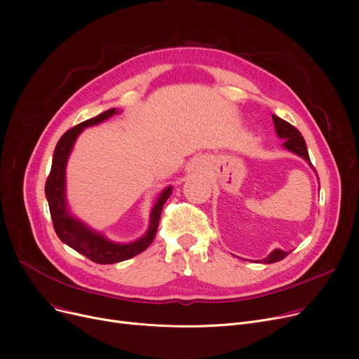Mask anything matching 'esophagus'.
Here are the masks:
<instances>
[{
    "mask_svg": "<svg viewBox=\"0 0 359 359\" xmlns=\"http://www.w3.org/2000/svg\"><path fill=\"white\" fill-rule=\"evenodd\" d=\"M199 168H202V160L196 158L189 164V172H198Z\"/></svg>",
    "mask_w": 359,
    "mask_h": 359,
    "instance_id": "1",
    "label": "esophagus"
}]
</instances>
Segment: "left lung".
I'll use <instances>...</instances> for the list:
<instances>
[{
	"label": "left lung",
	"mask_w": 359,
	"mask_h": 359,
	"mask_svg": "<svg viewBox=\"0 0 359 359\" xmlns=\"http://www.w3.org/2000/svg\"><path fill=\"white\" fill-rule=\"evenodd\" d=\"M272 119H273V123H275V130L279 138L285 140L284 141V147L291 151V153L303 157L311 167V161H310V157H309V151H307V145H306V141L303 138V135H301V132L292 126L291 123H288L287 121L280 119L275 115H272ZM291 252H284L280 249H275L268 257H265L263 260H257V262H265V263H275V262H279L284 257H287Z\"/></svg>",
	"instance_id": "1"
}]
</instances>
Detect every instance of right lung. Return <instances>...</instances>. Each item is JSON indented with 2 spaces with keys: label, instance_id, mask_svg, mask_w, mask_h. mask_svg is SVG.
Here are the masks:
<instances>
[{
  "label": "right lung",
  "instance_id": "add662e5",
  "mask_svg": "<svg viewBox=\"0 0 359 359\" xmlns=\"http://www.w3.org/2000/svg\"><path fill=\"white\" fill-rule=\"evenodd\" d=\"M115 113H118L115 107L109 109L100 113L99 116L87 119L65 132L55 147L50 173L45 184V195L49 203V211L56 236H58L60 240L65 243L67 246H69L75 252L84 255L91 262L100 263V265H110V263L128 260L144 252L156 237L163 206L168 196L172 195V186L165 187L158 196L157 202L154 203L153 211H151L148 231L137 241L126 244L107 240L106 237L93 231L86 224H83L80 219L74 218L69 214L65 199V167L74 142L84 128L97 125L115 115Z\"/></svg>",
  "mask_w": 359,
  "mask_h": 359
}]
</instances>
